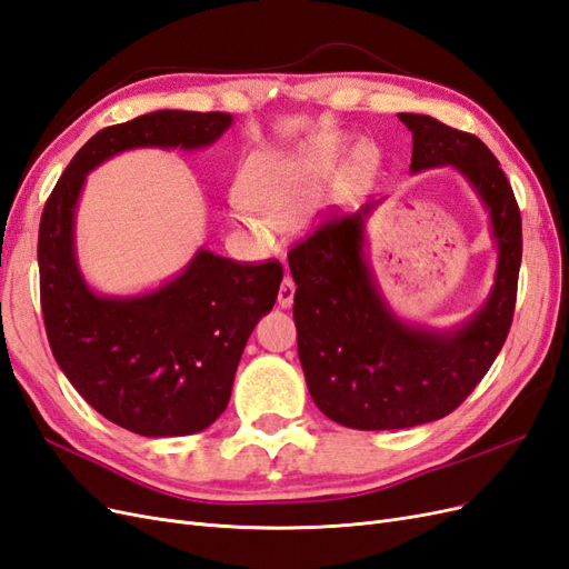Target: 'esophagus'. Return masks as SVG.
Here are the masks:
<instances>
[{"instance_id":"34e87169","label":"esophagus","mask_w":569,"mask_h":569,"mask_svg":"<svg viewBox=\"0 0 569 569\" xmlns=\"http://www.w3.org/2000/svg\"><path fill=\"white\" fill-rule=\"evenodd\" d=\"M295 291H297V284L291 278H284L282 284H280V291H278V303L282 308H291V303H295Z\"/></svg>"}]
</instances>
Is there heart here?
I'll list each match as a JSON object with an SVG mask.
<instances>
[{
    "instance_id": "b5f03b06",
    "label": "heart",
    "mask_w": 569,
    "mask_h": 569,
    "mask_svg": "<svg viewBox=\"0 0 569 569\" xmlns=\"http://www.w3.org/2000/svg\"><path fill=\"white\" fill-rule=\"evenodd\" d=\"M341 161V144L320 137L297 149H263L244 161L239 189L232 194V220L251 242L270 249L282 230H295L316 209L322 189L330 184ZM377 151L358 147L341 168L343 194L363 189L377 170Z\"/></svg>"
}]
</instances>
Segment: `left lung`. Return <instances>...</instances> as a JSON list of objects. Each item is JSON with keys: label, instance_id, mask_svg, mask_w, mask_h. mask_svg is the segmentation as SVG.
Masks as SVG:
<instances>
[{"label": "left lung", "instance_id": "1", "mask_svg": "<svg viewBox=\"0 0 569 569\" xmlns=\"http://www.w3.org/2000/svg\"><path fill=\"white\" fill-rule=\"evenodd\" d=\"M412 132L410 170L453 166L491 220L498 266L485 306L451 330L406 322L385 301L366 256V222L382 201L332 216L289 251L295 322L308 391L327 418L351 429H403L453 412L503 349L518 299L522 218L498 159L479 137L422 113H399Z\"/></svg>", "mask_w": 569, "mask_h": 569}]
</instances>
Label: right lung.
<instances>
[{
    "label": "right lung",
    "instance_id": "1",
    "mask_svg": "<svg viewBox=\"0 0 569 569\" xmlns=\"http://www.w3.org/2000/svg\"><path fill=\"white\" fill-rule=\"evenodd\" d=\"M230 126L222 111L163 109L99 130L44 203L38 266L51 353L84 401L134 435L184 437L218 420L247 339L278 299L282 266H244L199 249L180 274L144 295H97L76 256L82 184L120 151L203 149Z\"/></svg>",
    "mask_w": 569,
    "mask_h": 569
}]
</instances>
